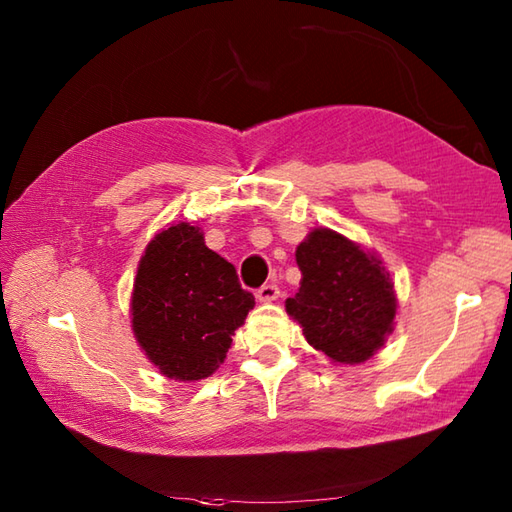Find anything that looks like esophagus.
<instances>
[{
    "mask_svg": "<svg viewBox=\"0 0 512 512\" xmlns=\"http://www.w3.org/2000/svg\"><path fill=\"white\" fill-rule=\"evenodd\" d=\"M279 297V286L277 284H264L257 290V299L259 301H275Z\"/></svg>",
    "mask_w": 512,
    "mask_h": 512,
    "instance_id": "esophagus-1",
    "label": "esophagus"
}]
</instances>
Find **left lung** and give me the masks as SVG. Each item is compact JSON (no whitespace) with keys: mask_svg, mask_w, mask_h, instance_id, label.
Here are the masks:
<instances>
[{"mask_svg":"<svg viewBox=\"0 0 512 512\" xmlns=\"http://www.w3.org/2000/svg\"><path fill=\"white\" fill-rule=\"evenodd\" d=\"M301 286L286 310L312 347L336 363H363L391 332L394 286L380 262L350 239L317 228L297 248Z\"/></svg>","mask_w":512,"mask_h":512,"instance_id":"obj_1","label":"left lung"}]
</instances>
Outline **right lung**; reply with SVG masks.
Wrapping results in <instances>:
<instances>
[{"label":"right lung","instance_id":"add662e5","mask_svg":"<svg viewBox=\"0 0 512 512\" xmlns=\"http://www.w3.org/2000/svg\"><path fill=\"white\" fill-rule=\"evenodd\" d=\"M235 266L204 244L200 228L169 226L140 259L134 281V334L167 378L200 380L224 363L235 330L253 310Z\"/></svg>","mask_w":512,"mask_h":512}]
</instances>
